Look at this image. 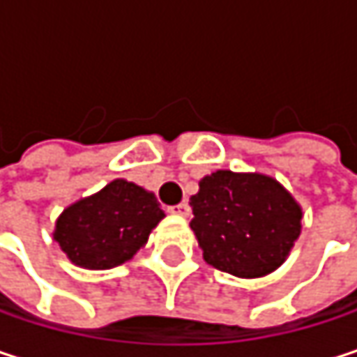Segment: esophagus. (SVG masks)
I'll return each instance as SVG.
<instances>
[{"mask_svg": "<svg viewBox=\"0 0 357 357\" xmlns=\"http://www.w3.org/2000/svg\"><path fill=\"white\" fill-rule=\"evenodd\" d=\"M167 211L174 213V215H179V217H188L190 215V204L188 202H179L176 206H169Z\"/></svg>", "mask_w": 357, "mask_h": 357, "instance_id": "esophagus-1", "label": "esophagus"}]
</instances>
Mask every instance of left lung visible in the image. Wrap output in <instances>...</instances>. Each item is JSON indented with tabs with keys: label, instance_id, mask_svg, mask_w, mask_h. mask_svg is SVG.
<instances>
[{
	"label": "left lung",
	"instance_id": "8db88e82",
	"mask_svg": "<svg viewBox=\"0 0 357 357\" xmlns=\"http://www.w3.org/2000/svg\"><path fill=\"white\" fill-rule=\"evenodd\" d=\"M190 198V227L208 264L236 277L275 271L302 229V208L273 178L215 172Z\"/></svg>",
	"mask_w": 357,
	"mask_h": 357
}]
</instances>
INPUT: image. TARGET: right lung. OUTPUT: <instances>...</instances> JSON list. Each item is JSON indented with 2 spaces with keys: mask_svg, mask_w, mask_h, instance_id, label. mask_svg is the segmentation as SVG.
<instances>
[{
  "mask_svg": "<svg viewBox=\"0 0 357 357\" xmlns=\"http://www.w3.org/2000/svg\"><path fill=\"white\" fill-rule=\"evenodd\" d=\"M163 217L153 192L113 179L95 196L68 206L53 238L78 266L113 268L146 244Z\"/></svg>",
  "mask_w": 357,
  "mask_h": 357,
  "instance_id": "1",
  "label": "right lung"
}]
</instances>
